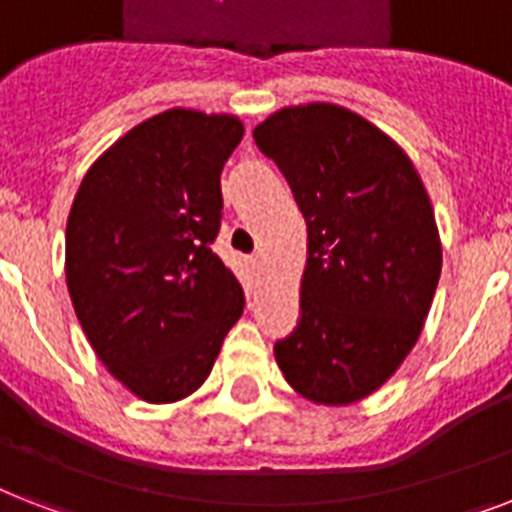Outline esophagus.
Wrapping results in <instances>:
<instances>
[{"mask_svg": "<svg viewBox=\"0 0 512 512\" xmlns=\"http://www.w3.org/2000/svg\"><path fill=\"white\" fill-rule=\"evenodd\" d=\"M249 268H252V273H257V268H260V257H249Z\"/></svg>", "mask_w": 512, "mask_h": 512, "instance_id": "obj_1", "label": "esophagus"}]
</instances>
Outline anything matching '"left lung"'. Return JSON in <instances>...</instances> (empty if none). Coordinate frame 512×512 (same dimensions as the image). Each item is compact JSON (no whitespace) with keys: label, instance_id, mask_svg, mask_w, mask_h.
<instances>
[{"label":"left lung","instance_id":"1","mask_svg":"<svg viewBox=\"0 0 512 512\" xmlns=\"http://www.w3.org/2000/svg\"><path fill=\"white\" fill-rule=\"evenodd\" d=\"M307 220L302 318L278 339V368L318 405L363 400L413 350L442 247L413 162L339 105L286 107L255 128Z\"/></svg>","mask_w":512,"mask_h":512}]
</instances>
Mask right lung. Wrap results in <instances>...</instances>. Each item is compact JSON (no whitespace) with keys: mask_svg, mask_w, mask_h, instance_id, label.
I'll return each mask as SVG.
<instances>
[{"mask_svg":"<svg viewBox=\"0 0 512 512\" xmlns=\"http://www.w3.org/2000/svg\"><path fill=\"white\" fill-rule=\"evenodd\" d=\"M242 136L234 115L160 112L91 165L70 207L65 276L83 334L155 405L197 392L242 318V284L210 247Z\"/></svg>","mask_w":512,"mask_h":512,"instance_id":"right-lung-1","label":"right lung"}]
</instances>
